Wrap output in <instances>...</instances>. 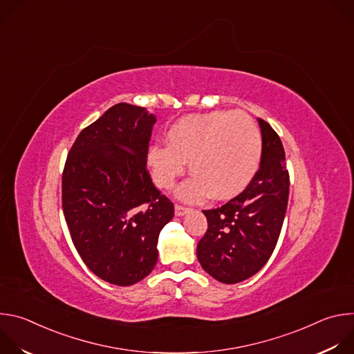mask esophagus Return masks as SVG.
<instances>
[{"label": "esophagus", "mask_w": 354, "mask_h": 354, "mask_svg": "<svg viewBox=\"0 0 354 354\" xmlns=\"http://www.w3.org/2000/svg\"><path fill=\"white\" fill-rule=\"evenodd\" d=\"M187 212H189L187 207H185V206H182V205H175V214H176V216H183V214H186Z\"/></svg>", "instance_id": "1"}]
</instances>
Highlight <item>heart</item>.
<instances>
[{
  "instance_id": "b5f03b06",
  "label": "heart",
  "mask_w": 354,
  "mask_h": 354,
  "mask_svg": "<svg viewBox=\"0 0 354 354\" xmlns=\"http://www.w3.org/2000/svg\"><path fill=\"white\" fill-rule=\"evenodd\" d=\"M167 142L149 147L148 165L156 183L171 189L187 162L194 178L179 190L186 200H198L209 193L214 200L238 196L255 178L263 151L254 119L231 111L182 118L169 129Z\"/></svg>"
}]
</instances>
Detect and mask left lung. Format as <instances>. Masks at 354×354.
<instances>
[{"label": "left lung", "mask_w": 354, "mask_h": 354, "mask_svg": "<svg viewBox=\"0 0 354 354\" xmlns=\"http://www.w3.org/2000/svg\"><path fill=\"white\" fill-rule=\"evenodd\" d=\"M263 151L249 186L217 209L203 210L207 231L197 259L212 277L234 284L258 273L276 248L288 203L290 175L279 134L258 119Z\"/></svg>", "instance_id": "8db88e82"}]
</instances>
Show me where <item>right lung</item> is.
Instances as JSON below:
<instances>
[{"label":"right lung","instance_id":"add662e5","mask_svg":"<svg viewBox=\"0 0 354 354\" xmlns=\"http://www.w3.org/2000/svg\"><path fill=\"white\" fill-rule=\"evenodd\" d=\"M156 123L144 108L118 104L75 138L62 179L63 213L88 269L116 286L153 272L160 231L174 203L147 169Z\"/></svg>","mask_w":354,"mask_h":354}]
</instances>
